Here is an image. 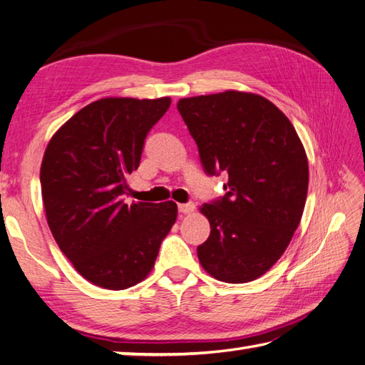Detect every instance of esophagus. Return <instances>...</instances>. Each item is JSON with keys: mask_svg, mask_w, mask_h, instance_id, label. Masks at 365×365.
<instances>
[{"mask_svg": "<svg viewBox=\"0 0 365 365\" xmlns=\"http://www.w3.org/2000/svg\"><path fill=\"white\" fill-rule=\"evenodd\" d=\"M178 210H180L181 214H190L195 210V205L193 203H182V205H178Z\"/></svg>", "mask_w": 365, "mask_h": 365, "instance_id": "1", "label": "esophagus"}]
</instances>
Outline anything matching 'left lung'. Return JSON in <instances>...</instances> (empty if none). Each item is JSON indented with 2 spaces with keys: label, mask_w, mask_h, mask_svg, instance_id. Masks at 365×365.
Here are the masks:
<instances>
[{
  "label": "left lung",
  "mask_w": 365,
  "mask_h": 365,
  "mask_svg": "<svg viewBox=\"0 0 365 365\" xmlns=\"http://www.w3.org/2000/svg\"><path fill=\"white\" fill-rule=\"evenodd\" d=\"M207 175L228 173L225 197L200 206L211 235L198 245L203 269L227 284L262 277L299 225L309 163L288 118L259 94L228 89L178 101Z\"/></svg>",
  "instance_id": "obj_1"
}]
</instances>
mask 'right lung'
<instances>
[{
    "mask_svg": "<svg viewBox=\"0 0 365 365\" xmlns=\"http://www.w3.org/2000/svg\"><path fill=\"white\" fill-rule=\"evenodd\" d=\"M172 99L103 98L78 110L43 153L42 202L58 247L81 277L107 289L137 285L153 271L176 222L175 202H123L143 143Z\"/></svg>",
    "mask_w": 365,
    "mask_h": 365,
    "instance_id": "obj_1",
    "label": "right lung"
}]
</instances>
